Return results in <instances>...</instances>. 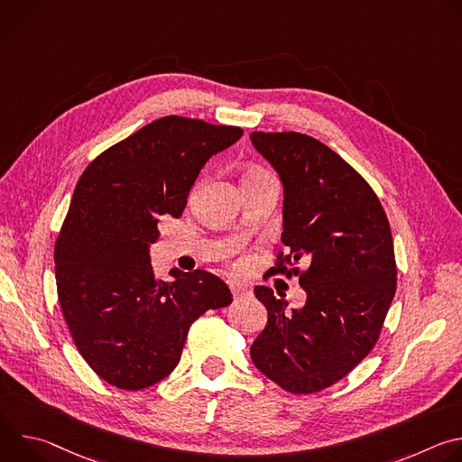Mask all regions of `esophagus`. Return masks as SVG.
<instances>
[{
  "label": "esophagus",
  "mask_w": 462,
  "mask_h": 462,
  "mask_svg": "<svg viewBox=\"0 0 462 462\" xmlns=\"http://www.w3.org/2000/svg\"><path fill=\"white\" fill-rule=\"evenodd\" d=\"M230 291H232L234 300H241V298H245V296L250 294V289H248L246 285H243V283H237V282H232V283H230Z\"/></svg>",
  "instance_id": "34e87169"
}]
</instances>
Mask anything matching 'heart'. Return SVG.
Returning a JSON list of instances; mask_svg holds the SVG:
<instances>
[{
  "label": "heart",
  "mask_w": 462,
  "mask_h": 462,
  "mask_svg": "<svg viewBox=\"0 0 462 462\" xmlns=\"http://www.w3.org/2000/svg\"><path fill=\"white\" fill-rule=\"evenodd\" d=\"M250 175H254V173H250Z\"/></svg>",
  "instance_id": "heart-1"
}]
</instances>
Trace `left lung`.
Instances as JSON below:
<instances>
[{"label": "left lung", "instance_id": "obj_1", "mask_svg": "<svg viewBox=\"0 0 462 462\" xmlns=\"http://www.w3.org/2000/svg\"><path fill=\"white\" fill-rule=\"evenodd\" d=\"M250 141L283 184L285 261L307 265L300 309L289 310L265 285L254 289L269 319L250 358L285 391L316 393L353 371L378 340L397 291L389 223L371 186L323 143L296 131H254ZM274 271H287L283 261Z\"/></svg>", "mask_w": 462, "mask_h": 462}]
</instances>
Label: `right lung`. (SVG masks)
Returning a JSON list of instances; mask_svg holds the SVG:
<instances>
[{"label": "right lung", "mask_w": 462, "mask_h": 462, "mask_svg": "<svg viewBox=\"0 0 462 462\" xmlns=\"http://www.w3.org/2000/svg\"><path fill=\"white\" fill-rule=\"evenodd\" d=\"M243 129L162 116L111 146L82 173L54 246L58 300L77 349L107 383L139 391L180 360L189 325L232 301L207 271L153 274L159 221L180 217L205 164Z\"/></svg>", "instance_id": "obj_1"}]
</instances>
